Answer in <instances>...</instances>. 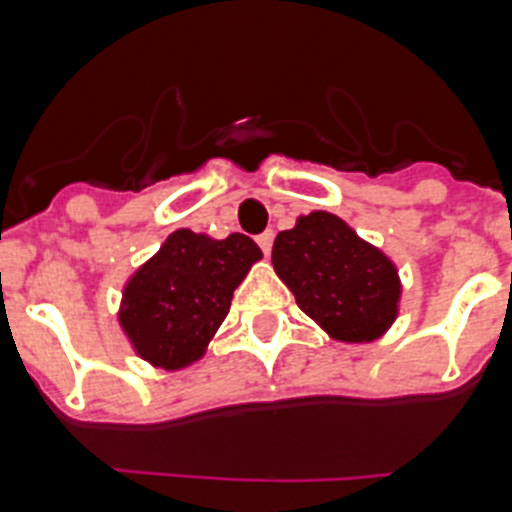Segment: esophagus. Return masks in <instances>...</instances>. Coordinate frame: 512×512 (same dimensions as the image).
<instances>
[{
	"label": "esophagus",
	"mask_w": 512,
	"mask_h": 512,
	"mask_svg": "<svg viewBox=\"0 0 512 512\" xmlns=\"http://www.w3.org/2000/svg\"><path fill=\"white\" fill-rule=\"evenodd\" d=\"M256 243H259L261 251H264L266 256H269L271 246H274V230H266V233H261L259 238H256Z\"/></svg>",
	"instance_id": "esophagus-1"
}]
</instances>
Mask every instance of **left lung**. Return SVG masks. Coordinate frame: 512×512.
<instances>
[{"label": "left lung", "mask_w": 512, "mask_h": 512, "mask_svg": "<svg viewBox=\"0 0 512 512\" xmlns=\"http://www.w3.org/2000/svg\"><path fill=\"white\" fill-rule=\"evenodd\" d=\"M271 264L297 305L333 341L372 343L400 315L395 261L346 220L315 210L274 238Z\"/></svg>", "instance_id": "obj_1"}]
</instances>
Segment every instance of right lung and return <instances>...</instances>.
<instances>
[{
  "label": "right lung",
  "instance_id": "right-lung-1",
  "mask_svg": "<svg viewBox=\"0 0 512 512\" xmlns=\"http://www.w3.org/2000/svg\"><path fill=\"white\" fill-rule=\"evenodd\" d=\"M261 256L248 235L217 241L189 228L174 230L122 287L117 323L135 356L166 372L200 361L233 292Z\"/></svg>",
  "mask_w": 512,
  "mask_h": 512
}]
</instances>
